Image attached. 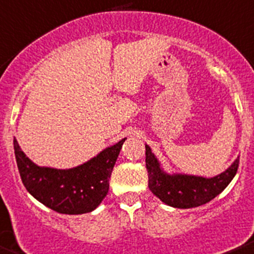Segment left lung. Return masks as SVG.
<instances>
[{"label": "left lung", "instance_id": "left-lung-1", "mask_svg": "<svg viewBox=\"0 0 254 254\" xmlns=\"http://www.w3.org/2000/svg\"><path fill=\"white\" fill-rule=\"evenodd\" d=\"M239 167V157L225 172L206 178L185 173H168L157 156L146 144V168L148 187L164 204L180 209L196 208L209 203L229 186Z\"/></svg>", "mask_w": 254, "mask_h": 254}]
</instances>
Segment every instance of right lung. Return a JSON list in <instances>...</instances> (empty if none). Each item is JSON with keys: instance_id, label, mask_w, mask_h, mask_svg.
Wrapping results in <instances>:
<instances>
[{"instance_id": "right-lung-1", "label": "right lung", "mask_w": 254, "mask_h": 254, "mask_svg": "<svg viewBox=\"0 0 254 254\" xmlns=\"http://www.w3.org/2000/svg\"><path fill=\"white\" fill-rule=\"evenodd\" d=\"M125 139L69 169L40 167L23 152L16 139L15 159L23 185L36 200L62 214H84L97 209L108 193L111 173Z\"/></svg>"}]
</instances>
